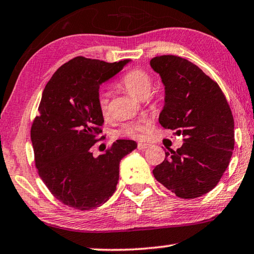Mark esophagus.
<instances>
[{
    "label": "esophagus",
    "instance_id": "obj_1",
    "mask_svg": "<svg viewBox=\"0 0 254 254\" xmlns=\"http://www.w3.org/2000/svg\"><path fill=\"white\" fill-rule=\"evenodd\" d=\"M151 145L147 144V143H138V145H137V147H138L139 151H145V149H147Z\"/></svg>",
    "mask_w": 254,
    "mask_h": 254
}]
</instances>
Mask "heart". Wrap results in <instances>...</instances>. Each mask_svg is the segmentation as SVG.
<instances>
[{
    "label": "heart",
    "mask_w": 254,
    "mask_h": 254,
    "mask_svg": "<svg viewBox=\"0 0 254 254\" xmlns=\"http://www.w3.org/2000/svg\"><path fill=\"white\" fill-rule=\"evenodd\" d=\"M118 84L125 89L127 92L139 100L146 99L149 93H151L153 81L149 74L142 68H132L125 73L120 77ZM97 103L100 112L103 117H107L109 115V94L106 91H99ZM147 129V123L144 120H138V122H130L124 124L122 128L117 131V135L130 137L134 139H139L143 137L145 130Z\"/></svg>",
    "instance_id": "heart-1"
}]
</instances>
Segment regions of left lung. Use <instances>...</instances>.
<instances>
[{
	"mask_svg": "<svg viewBox=\"0 0 254 254\" xmlns=\"http://www.w3.org/2000/svg\"><path fill=\"white\" fill-rule=\"evenodd\" d=\"M165 86L159 122L185 137L177 151L153 174L179 198L193 199L209 192L221 180L234 149V119L217 83L186 58L163 55L151 60Z\"/></svg>",
	"mask_w": 254,
	"mask_h": 254,
	"instance_id": "obj_1",
	"label": "left lung"
}]
</instances>
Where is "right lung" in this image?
Returning <instances> with one entry per match:
<instances>
[{"mask_svg": "<svg viewBox=\"0 0 254 254\" xmlns=\"http://www.w3.org/2000/svg\"><path fill=\"white\" fill-rule=\"evenodd\" d=\"M128 62L78 56L62 65L45 86L30 131L35 163L48 190L66 206L90 210L105 203L117 187L120 160L137 147L134 140L118 139L105 154L94 157L91 152L103 138L100 84Z\"/></svg>", "mask_w": 254, "mask_h": 254, "instance_id": "obj_1", "label": "right lung"}]
</instances>
